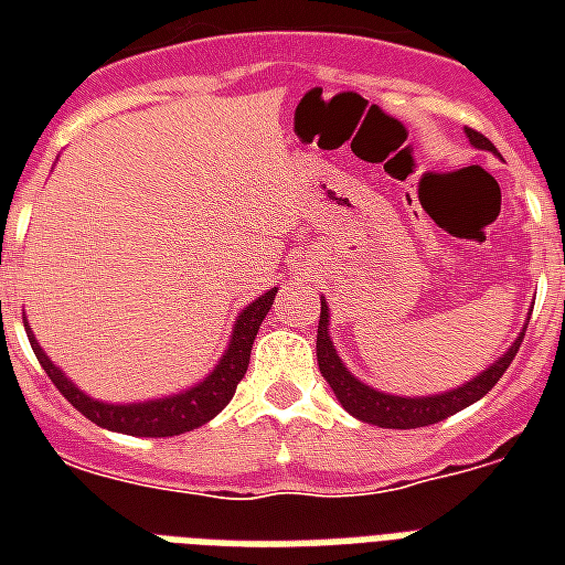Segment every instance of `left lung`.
Wrapping results in <instances>:
<instances>
[{
  "label": "left lung",
  "instance_id": "8db88e82",
  "mask_svg": "<svg viewBox=\"0 0 565 565\" xmlns=\"http://www.w3.org/2000/svg\"><path fill=\"white\" fill-rule=\"evenodd\" d=\"M466 135L472 140V146L478 149H487V152H495V146L475 128H466ZM527 331V326H525ZM525 331L519 334V340L508 349L504 358L492 363L490 370L481 372L478 377H472L469 384L457 386L451 393L443 395H422V398H402V395H386L377 393L372 386L361 384L352 372L345 370L343 361L337 358L334 345H331V337H328V308L326 299H322V310H319V326H317V361L319 372L326 377L334 395L340 398L345 411L352 413L354 419L370 422L377 428H425V425H434V422H443L448 416H455L457 411H463L469 404H475L478 398L490 393L492 386L499 384V377L508 372V366L516 358L519 345L525 340Z\"/></svg>",
  "mask_w": 565,
  "mask_h": 565
}]
</instances>
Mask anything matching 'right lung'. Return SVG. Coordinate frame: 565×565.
<instances>
[{
  "label": "right lung",
  "mask_w": 565,
  "mask_h": 565,
  "mask_svg": "<svg viewBox=\"0 0 565 565\" xmlns=\"http://www.w3.org/2000/svg\"><path fill=\"white\" fill-rule=\"evenodd\" d=\"M275 292H264L260 299L252 301L243 313H239L234 334H231L228 352L222 354L220 366L204 377L202 384L188 390V393L172 395V398H158V402L143 404H105L93 402L90 395H84L78 386L57 370L55 363L49 361L46 352L40 349L31 328L29 343L38 354L40 366L52 377V384L57 386V393L64 395L66 402L73 404L75 411L84 413L87 419L96 422L99 428L119 430V434H131V437H175V434H188V430L199 428L204 422H211L216 413L231 402V395L237 390L248 370V358H252V343H255L257 328L266 319L269 308H273Z\"/></svg>",
  "instance_id": "add662e5"
}]
</instances>
